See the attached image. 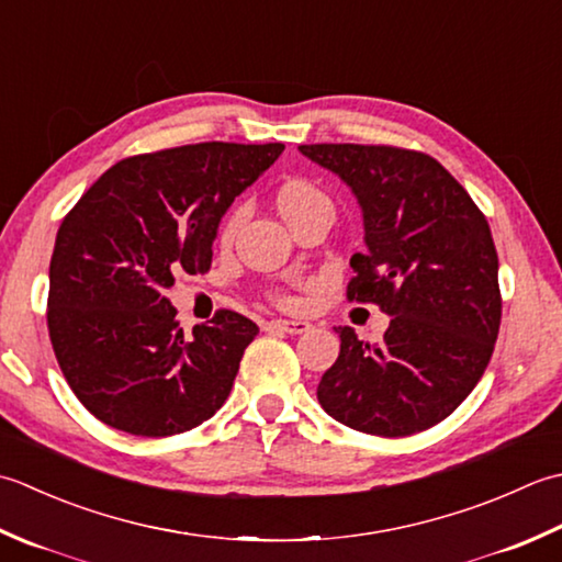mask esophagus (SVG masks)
<instances>
[{
	"mask_svg": "<svg viewBox=\"0 0 562 562\" xmlns=\"http://www.w3.org/2000/svg\"><path fill=\"white\" fill-rule=\"evenodd\" d=\"M267 329H279L285 335H303V331L311 329V325L303 323V319H271Z\"/></svg>",
	"mask_w": 562,
	"mask_h": 562,
	"instance_id": "1",
	"label": "esophagus"
}]
</instances>
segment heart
<instances>
[{
  "instance_id": "b5f03b06",
  "label": "heart",
  "mask_w": 562,
  "mask_h": 562,
  "mask_svg": "<svg viewBox=\"0 0 562 562\" xmlns=\"http://www.w3.org/2000/svg\"><path fill=\"white\" fill-rule=\"evenodd\" d=\"M277 203H279L281 215L291 223L295 215H301V213L311 211V209H317V205H329V199L317 187H313L311 181L293 179V181H285V184L279 189ZM245 217H247L245 205H237V209L231 215H227V221L223 223V231H221L223 243H231V239L237 235L239 227H243ZM277 301L283 303V305H289L291 297L279 295Z\"/></svg>"
}]
</instances>
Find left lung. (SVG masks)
Masks as SVG:
<instances>
[{
  "label": "left lung",
  "mask_w": 562,
  "mask_h": 562,
  "mask_svg": "<svg viewBox=\"0 0 562 562\" xmlns=\"http://www.w3.org/2000/svg\"><path fill=\"white\" fill-rule=\"evenodd\" d=\"M359 199L366 249L347 297L391 315L378 345L339 327L317 385L329 417L375 437L439 425L471 395L495 351L502 295L490 225L437 159L393 145L297 147Z\"/></svg>",
  "instance_id": "8db88e82"
}]
</instances>
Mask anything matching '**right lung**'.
Instances as JSON below:
<instances>
[{
  "mask_svg": "<svg viewBox=\"0 0 562 562\" xmlns=\"http://www.w3.org/2000/svg\"><path fill=\"white\" fill-rule=\"evenodd\" d=\"M283 143H199L125 157L57 231L48 331L79 403L135 437H171L211 419L233 391L259 327L217 311L191 335L165 295L175 273L211 269L217 223Z\"/></svg>",
  "mask_w": 562,
  "mask_h": 562,
  "instance_id": "1",
  "label": "right lung"
}]
</instances>
